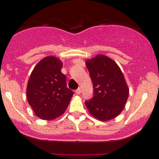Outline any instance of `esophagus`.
<instances>
[{
	"label": "esophagus",
	"mask_w": 159,
	"mask_h": 159,
	"mask_svg": "<svg viewBox=\"0 0 159 159\" xmlns=\"http://www.w3.org/2000/svg\"><path fill=\"white\" fill-rule=\"evenodd\" d=\"M75 93H76L77 95H80V94L81 93V90H80V88H78V89L75 90Z\"/></svg>",
	"instance_id": "esophagus-1"
}]
</instances>
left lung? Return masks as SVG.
<instances>
[{"label": "left lung", "mask_w": 159, "mask_h": 159, "mask_svg": "<svg viewBox=\"0 0 159 159\" xmlns=\"http://www.w3.org/2000/svg\"><path fill=\"white\" fill-rule=\"evenodd\" d=\"M94 95L85 101L90 114L101 121L116 118L125 107L129 88L123 72L114 60L103 55L86 61Z\"/></svg>", "instance_id": "8db88e82"}]
</instances>
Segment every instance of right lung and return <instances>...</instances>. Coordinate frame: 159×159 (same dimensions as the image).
<instances>
[{"mask_svg":"<svg viewBox=\"0 0 159 159\" xmlns=\"http://www.w3.org/2000/svg\"><path fill=\"white\" fill-rule=\"evenodd\" d=\"M62 67L57 57H45L32 70L28 82V102L36 116L44 120L63 115L73 95L72 91L67 88Z\"/></svg>","mask_w":159,"mask_h":159,"instance_id":"1","label":"right lung"}]
</instances>
